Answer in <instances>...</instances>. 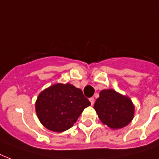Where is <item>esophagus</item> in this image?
Instances as JSON below:
<instances>
[{
    "label": "esophagus",
    "mask_w": 159,
    "mask_h": 159,
    "mask_svg": "<svg viewBox=\"0 0 159 159\" xmlns=\"http://www.w3.org/2000/svg\"><path fill=\"white\" fill-rule=\"evenodd\" d=\"M89 100H90V102H91V104H92V106H93V105H94V103H95L94 98H93V97H91Z\"/></svg>",
    "instance_id": "obj_1"
}]
</instances>
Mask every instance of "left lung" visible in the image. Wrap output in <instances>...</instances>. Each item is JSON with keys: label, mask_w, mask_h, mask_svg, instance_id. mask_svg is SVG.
<instances>
[{"label": "left lung", "mask_w": 159, "mask_h": 159, "mask_svg": "<svg viewBox=\"0 0 159 159\" xmlns=\"http://www.w3.org/2000/svg\"><path fill=\"white\" fill-rule=\"evenodd\" d=\"M94 109L102 123L112 129H120L127 125L132 120L134 112L129 98L111 89L100 92Z\"/></svg>", "instance_id": "8db88e82"}]
</instances>
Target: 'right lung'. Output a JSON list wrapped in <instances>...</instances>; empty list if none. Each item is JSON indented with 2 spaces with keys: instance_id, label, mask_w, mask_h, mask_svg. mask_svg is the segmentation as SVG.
I'll return each mask as SVG.
<instances>
[{
  "instance_id": "1",
  "label": "right lung",
  "mask_w": 159,
  "mask_h": 159,
  "mask_svg": "<svg viewBox=\"0 0 159 159\" xmlns=\"http://www.w3.org/2000/svg\"><path fill=\"white\" fill-rule=\"evenodd\" d=\"M91 102L82 91L71 84H55L41 92L36 101L38 118L54 132L70 129Z\"/></svg>"
}]
</instances>
